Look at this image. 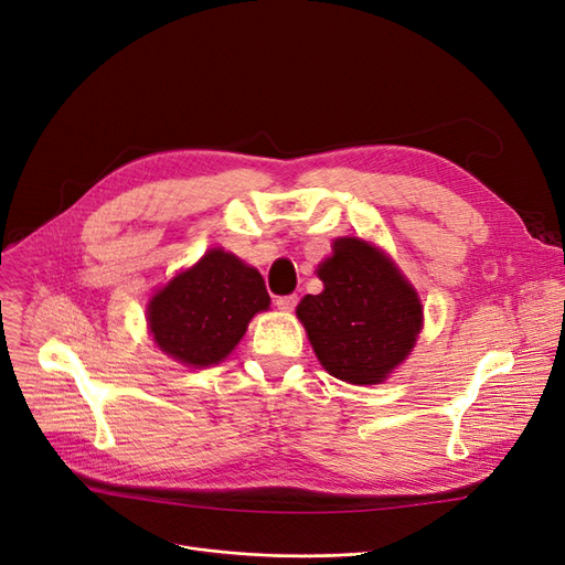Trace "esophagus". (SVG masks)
I'll use <instances>...</instances> for the list:
<instances>
[{"mask_svg":"<svg viewBox=\"0 0 565 565\" xmlns=\"http://www.w3.org/2000/svg\"><path fill=\"white\" fill-rule=\"evenodd\" d=\"M297 295H285V297H278L276 299V306L280 311H295V306H297Z\"/></svg>","mask_w":565,"mask_h":565,"instance_id":"esophagus-1","label":"esophagus"}]
</instances>
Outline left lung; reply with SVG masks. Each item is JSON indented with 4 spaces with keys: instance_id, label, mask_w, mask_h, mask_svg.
<instances>
[{
    "instance_id": "8db88e82",
    "label": "left lung",
    "mask_w": 565,
    "mask_h": 565,
    "mask_svg": "<svg viewBox=\"0 0 565 565\" xmlns=\"http://www.w3.org/2000/svg\"><path fill=\"white\" fill-rule=\"evenodd\" d=\"M324 289L297 306L320 365L349 384H380L422 330L419 297L386 254L339 237L318 266Z\"/></svg>"
}]
</instances>
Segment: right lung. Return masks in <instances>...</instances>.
Returning a JSON list of instances; mask_svg holds the SVG:
<instances>
[{
    "label": "right lung",
    "instance_id": "obj_1",
    "mask_svg": "<svg viewBox=\"0 0 565 565\" xmlns=\"http://www.w3.org/2000/svg\"><path fill=\"white\" fill-rule=\"evenodd\" d=\"M268 303L259 270L224 249H210L150 299L148 324L167 355L204 367L224 361Z\"/></svg>",
    "mask_w": 565,
    "mask_h": 565
}]
</instances>
